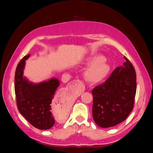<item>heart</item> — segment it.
I'll list each match as a JSON object with an SVG mask.
<instances>
[{"label":"heart","instance_id":"heart-1","mask_svg":"<svg viewBox=\"0 0 153 153\" xmlns=\"http://www.w3.org/2000/svg\"><path fill=\"white\" fill-rule=\"evenodd\" d=\"M85 64L90 66L85 73L86 79L91 83L101 82L107 76L110 70L109 65L106 63L102 55H94L88 57Z\"/></svg>","mask_w":153,"mask_h":153}]
</instances>
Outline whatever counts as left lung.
Here are the masks:
<instances>
[{"label":"left lung","instance_id":"left-lung-1","mask_svg":"<svg viewBox=\"0 0 153 153\" xmlns=\"http://www.w3.org/2000/svg\"><path fill=\"white\" fill-rule=\"evenodd\" d=\"M123 66L116 68L102 84L92 90V116L101 128L122 122L131 112L136 92V76L132 64L126 56Z\"/></svg>","mask_w":153,"mask_h":153}]
</instances>
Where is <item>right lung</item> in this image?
<instances>
[{"label":"right lung","instance_id":"obj_1","mask_svg":"<svg viewBox=\"0 0 153 153\" xmlns=\"http://www.w3.org/2000/svg\"><path fill=\"white\" fill-rule=\"evenodd\" d=\"M30 56V54L25 56L19 61L15 71V92L17 108L33 127L48 129L55 123L51 103L60 82L55 77L38 84L30 82L24 76L25 60Z\"/></svg>","mask_w":153,"mask_h":153}]
</instances>
